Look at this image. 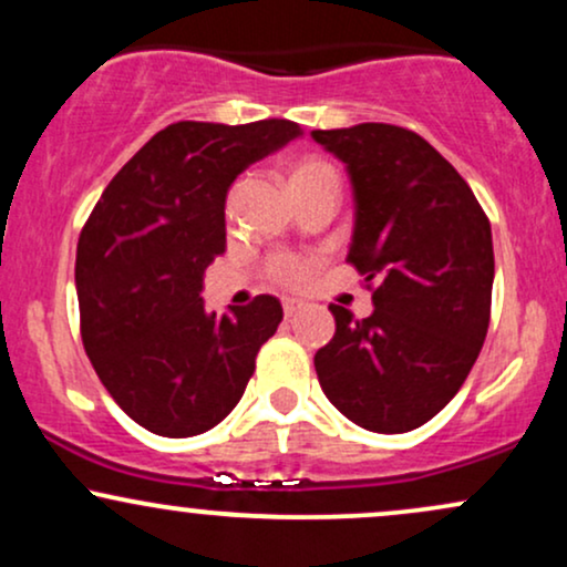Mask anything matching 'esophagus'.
Returning a JSON list of instances; mask_svg holds the SVG:
<instances>
[{"label": "esophagus", "instance_id": "obj_1", "mask_svg": "<svg viewBox=\"0 0 567 567\" xmlns=\"http://www.w3.org/2000/svg\"><path fill=\"white\" fill-rule=\"evenodd\" d=\"M303 301H298V298H282V311H285V317H296L298 311L303 309Z\"/></svg>", "mask_w": 567, "mask_h": 567}]
</instances>
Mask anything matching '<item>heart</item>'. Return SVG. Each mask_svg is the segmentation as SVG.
<instances>
[{
	"mask_svg": "<svg viewBox=\"0 0 567 567\" xmlns=\"http://www.w3.org/2000/svg\"><path fill=\"white\" fill-rule=\"evenodd\" d=\"M333 167L320 157H298L288 165V186L290 192L296 186L306 184V181L317 178V175L330 173ZM311 275V264L301 261V258H279V261L271 266V277L282 285H301Z\"/></svg>",
	"mask_w": 567,
	"mask_h": 567,
	"instance_id": "obj_1",
	"label": "heart"
}]
</instances>
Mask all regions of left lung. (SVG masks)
I'll list each match as a JSON object with an SVG mask.
<instances>
[{"mask_svg": "<svg viewBox=\"0 0 567 567\" xmlns=\"http://www.w3.org/2000/svg\"><path fill=\"white\" fill-rule=\"evenodd\" d=\"M347 165L349 258L373 315L330 303L336 336L315 354L324 396L379 434L419 429L453 400L491 322V220L470 184L413 130L362 122L311 130Z\"/></svg>", "mask_w": 567, "mask_h": 567, "instance_id": "obj_1", "label": "left lung"}]
</instances>
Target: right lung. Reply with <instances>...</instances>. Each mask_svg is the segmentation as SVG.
Returning a JSON list of instances; mask_svg holds the SVG:
<instances>
[{
  "label": "right lung",
  "mask_w": 567,
  "mask_h": 567,
  "mask_svg": "<svg viewBox=\"0 0 567 567\" xmlns=\"http://www.w3.org/2000/svg\"><path fill=\"white\" fill-rule=\"evenodd\" d=\"M298 135L290 120L175 122L114 175L84 224L74 269L84 351L116 405L159 437L220 424L282 322L275 296L218 317L199 292L226 250L234 178Z\"/></svg>",
  "instance_id": "obj_1"
}]
</instances>
